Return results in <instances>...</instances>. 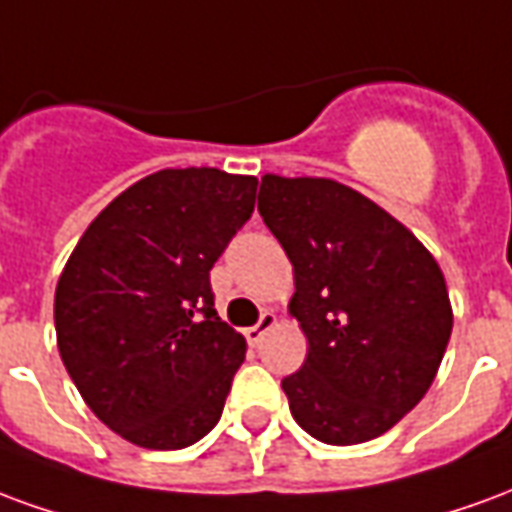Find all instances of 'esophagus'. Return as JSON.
<instances>
[{
  "label": "esophagus",
  "mask_w": 512,
  "mask_h": 512,
  "mask_svg": "<svg viewBox=\"0 0 512 512\" xmlns=\"http://www.w3.org/2000/svg\"><path fill=\"white\" fill-rule=\"evenodd\" d=\"M274 326H277V315H274V312H263V315H260V321L255 323V326H249V329H246V343L252 345V348H255V345H260V340H263V334L266 332H271V329H274Z\"/></svg>",
  "instance_id": "34e87169"
}]
</instances>
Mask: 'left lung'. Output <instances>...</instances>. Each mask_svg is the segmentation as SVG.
<instances>
[{
	"instance_id": "obj_1",
	"label": "left lung",
	"mask_w": 512,
	"mask_h": 512,
	"mask_svg": "<svg viewBox=\"0 0 512 512\" xmlns=\"http://www.w3.org/2000/svg\"><path fill=\"white\" fill-rule=\"evenodd\" d=\"M257 211L293 263L290 312L310 343L282 378L290 414L323 444L376 439L425 397L450 343L439 263L337 180L263 175Z\"/></svg>"
}]
</instances>
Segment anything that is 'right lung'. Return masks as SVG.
Returning a JSON list of instances; mask_svg holds the SVG:
<instances>
[{"mask_svg":"<svg viewBox=\"0 0 512 512\" xmlns=\"http://www.w3.org/2000/svg\"><path fill=\"white\" fill-rule=\"evenodd\" d=\"M257 178L161 169L98 213L62 268V365L106 428L180 450L222 417L246 340L216 315L211 268L255 211Z\"/></svg>","mask_w":512,"mask_h":512,"instance_id":"add662e5","label":"right lung"}]
</instances>
